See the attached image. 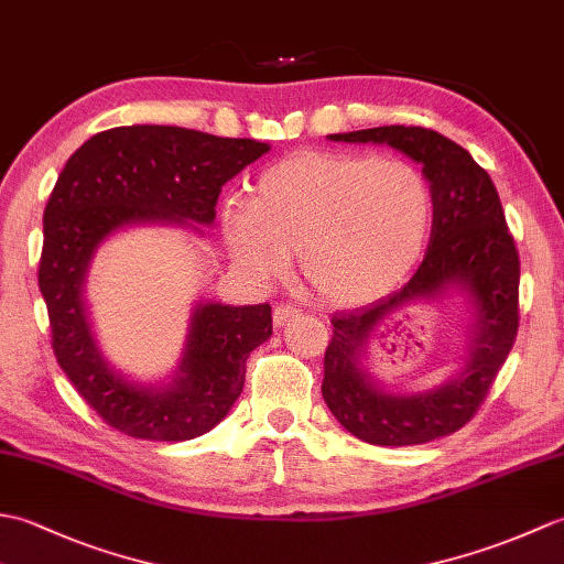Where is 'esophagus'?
<instances>
[{
    "label": "esophagus",
    "instance_id": "1",
    "mask_svg": "<svg viewBox=\"0 0 564 564\" xmlns=\"http://www.w3.org/2000/svg\"><path fill=\"white\" fill-rule=\"evenodd\" d=\"M297 313H301V310H295L293 305H275V310H273V325L275 327H283L285 322H291L293 317H297Z\"/></svg>",
    "mask_w": 564,
    "mask_h": 564
}]
</instances>
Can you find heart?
I'll return each instance as SVG.
<instances>
[{
  "mask_svg": "<svg viewBox=\"0 0 564 564\" xmlns=\"http://www.w3.org/2000/svg\"><path fill=\"white\" fill-rule=\"evenodd\" d=\"M434 194L414 164L349 152H297L271 164L247 206H227L223 237L259 281H273L301 251L315 293L334 305L388 295L422 257Z\"/></svg>",
  "mask_w": 564,
  "mask_h": 564,
  "instance_id": "1",
  "label": "heart"
}]
</instances>
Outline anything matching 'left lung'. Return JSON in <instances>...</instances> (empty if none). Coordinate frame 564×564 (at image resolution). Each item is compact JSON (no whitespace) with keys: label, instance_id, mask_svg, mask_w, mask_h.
<instances>
[{"label":"left lung","instance_id":"left-lung-1","mask_svg":"<svg viewBox=\"0 0 564 564\" xmlns=\"http://www.w3.org/2000/svg\"><path fill=\"white\" fill-rule=\"evenodd\" d=\"M334 142H376L422 164L434 194L424 261L400 291L332 317L322 398L337 422L373 446H416L463 429L480 410L519 332L521 261L492 178L458 142L419 126H380L329 135ZM455 284L476 307L466 370L446 387L416 395L375 388L360 366L367 339L416 300Z\"/></svg>","mask_w":564,"mask_h":564}]
</instances>
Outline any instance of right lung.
<instances>
[{
  "instance_id": "obj_1",
  "label": "right lung",
  "mask_w": 564,
  "mask_h": 564,
  "mask_svg": "<svg viewBox=\"0 0 564 564\" xmlns=\"http://www.w3.org/2000/svg\"><path fill=\"white\" fill-rule=\"evenodd\" d=\"M263 152L249 138L123 126L84 142L57 176L39 263L53 351L84 402L126 436L188 441L218 424L245 388L249 354L271 337V305H198L172 386L142 388L113 373L89 332L82 283L94 249L133 223L210 225L223 186Z\"/></svg>"
}]
</instances>
